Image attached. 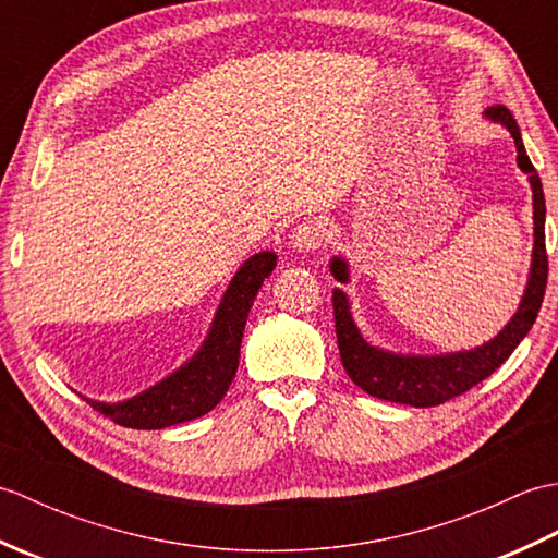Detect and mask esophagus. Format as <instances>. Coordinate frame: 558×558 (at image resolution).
Segmentation results:
<instances>
[{
  "label": "esophagus",
  "mask_w": 558,
  "mask_h": 558,
  "mask_svg": "<svg viewBox=\"0 0 558 558\" xmlns=\"http://www.w3.org/2000/svg\"><path fill=\"white\" fill-rule=\"evenodd\" d=\"M292 248L294 252H302V254H312V252H316L318 246L324 244V240H326V228H324V222L318 220V218H306V220H302L298 228L292 230Z\"/></svg>",
  "instance_id": "34e87169"
}]
</instances>
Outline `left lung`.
I'll return each mask as SVG.
<instances>
[{"label": "left lung", "mask_w": 558, "mask_h": 558, "mask_svg": "<svg viewBox=\"0 0 558 558\" xmlns=\"http://www.w3.org/2000/svg\"><path fill=\"white\" fill-rule=\"evenodd\" d=\"M484 117L511 132L518 150V168L527 174V182L532 189L535 244H532V264L523 300H520L511 322H508L492 340L484 342V345L444 354H402L372 345V342L364 338L357 322H354L348 292L336 288L333 314L340 362L345 366L352 381L374 398L402 402V405L412 408L441 405V402L465 393V390L477 386L480 381H484V378L499 369V366L511 357V352L520 345V340L530 333V328L537 318L549 270L547 248H544V218H547V206H544L542 182L537 177V170L532 168V162L527 158L523 136H520V126L513 120L511 110L504 108V105H494V108H487ZM328 266L338 282H350V266L345 258L333 256Z\"/></svg>", "instance_id": "obj_1"}]
</instances>
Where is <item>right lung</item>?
Here are the masks:
<instances>
[{"label":"right lung","instance_id":"1","mask_svg":"<svg viewBox=\"0 0 558 558\" xmlns=\"http://www.w3.org/2000/svg\"><path fill=\"white\" fill-rule=\"evenodd\" d=\"M276 252H258L236 268L213 316L208 336L180 369L120 402L86 398L90 408L129 429H165L210 412L228 393L236 374L246 316L264 280L276 268Z\"/></svg>","mask_w":558,"mask_h":558}]
</instances>
